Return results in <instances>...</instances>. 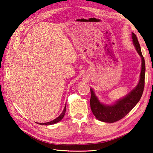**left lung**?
<instances>
[{
	"label": "left lung",
	"instance_id": "obj_1",
	"mask_svg": "<svg viewBox=\"0 0 153 153\" xmlns=\"http://www.w3.org/2000/svg\"><path fill=\"white\" fill-rule=\"evenodd\" d=\"M132 41L138 54L141 58V71L140 79L137 85L125 97L118 100L113 105L101 103L95 94L94 91L90 88V107L93 114L97 120L105 123H114L124 118L140 100L143 92L145 86V63L142 55L141 47L136 35L131 34Z\"/></svg>",
	"mask_w": 153,
	"mask_h": 153
}]
</instances>
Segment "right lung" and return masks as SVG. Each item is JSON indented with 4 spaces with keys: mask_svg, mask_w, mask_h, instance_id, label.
<instances>
[{
    "mask_svg": "<svg viewBox=\"0 0 153 153\" xmlns=\"http://www.w3.org/2000/svg\"><path fill=\"white\" fill-rule=\"evenodd\" d=\"M65 111H66V104H65V107H64V109L62 113V114H61L58 117L56 118V119H54L50 122H48V123H38L37 124H40V125H52V124H56L57 123H59V121H61V120H62V118L64 117V115H65Z\"/></svg>",
    "mask_w": 153,
    "mask_h": 153,
    "instance_id": "add662e5",
    "label": "right lung"
}]
</instances>
